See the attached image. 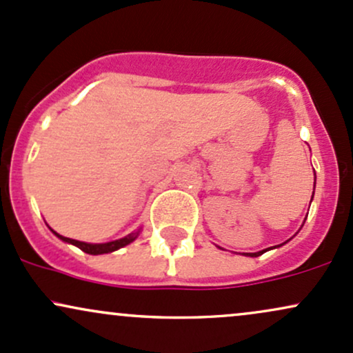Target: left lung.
Wrapping results in <instances>:
<instances>
[{"label":"left lung","mask_w":353,"mask_h":353,"mask_svg":"<svg viewBox=\"0 0 353 353\" xmlns=\"http://www.w3.org/2000/svg\"><path fill=\"white\" fill-rule=\"evenodd\" d=\"M314 188H315V182H314ZM264 252H267L265 250H259V252H250V254H245V255H250V257H259V255H262Z\"/></svg>","instance_id":"obj_1"}]
</instances>
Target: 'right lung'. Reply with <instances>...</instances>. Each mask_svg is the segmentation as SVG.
<instances>
[{"label":"right lung","mask_w":353,"mask_h":353,"mask_svg":"<svg viewBox=\"0 0 353 353\" xmlns=\"http://www.w3.org/2000/svg\"><path fill=\"white\" fill-rule=\"evenodd\" d=\"M51 230H52V229H51ZM52 234H54V236H58V237L61 239V241L68 242V244H72V245L79 247V249L83 250V252L91 254V255H99V254L114 252V250L121 249V247H124V245L131 244V242H132V241H136L137 236H139V230H137V232L129 234V236H125V237H123V239H117V241L106 242V244H88V242L74 241V239H70V237H63V236H59V234H58V232H54V230H52Z\"/></svg>","instance_id":"right-lung-1"}]
</instances>
